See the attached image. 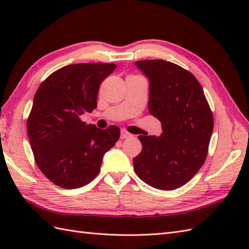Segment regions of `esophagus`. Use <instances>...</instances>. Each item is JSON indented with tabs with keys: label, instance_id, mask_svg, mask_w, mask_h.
I'll return each mask as SVG.
<instances>
[{
	"label": "esophagus",
	"instance_id": "1",
	"mask_svg": "<svg viewBox=\"0 0 249 249\" xmlns=\"http://www.w3.org/2000/svg\"><path fill=\"white\" fill-rule=\"evenodd\" d=\"M129 137H131V135L129 133H127L125 129L121 130V139H127V138H129Z\"/></svg>",
	"mask_w": 249,
	"mask_h": 249
}]
</instances>
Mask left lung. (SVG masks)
<instances>
[{"instance_id":"8db88e82","label":"left lung","mask_w":249,"mask_h":249,"mask_svg":"<svg viewBox=\"0 0 249 249\" xmlns=\"http://www.w3.org/2000/svg\"><path fill=\"white\" fill-rule=\"evenodd\" d=\"M150 81L149 112L160 121V137L139 136L137 176L150 186L173 190L186 184L208 155L214 120L202 87L192 72L163 60L135 63Z\"/></svg>"}]
</instances>
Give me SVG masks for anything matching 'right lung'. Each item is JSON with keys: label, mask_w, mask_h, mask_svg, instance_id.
I'll list each match as a JSON object with an SVG mask.
<instances>
[{"label": "right lung", "mask_w": 249, "mask_h": 249, "mask_svg": "<svg viewBox=\"0 0 249 249\" xmlns=\"http://www.w3.org/2000/svg\"><path fill=\"white\" fill-rule=\"evenodd\" d=\"M115 67L67 65L51 73L35 93L26 129L37 166L57 186L73 189L93 181L105 153L120 138L118 126L99 129L80 119L97 107L100 83Z\"/></svg>", "instance_id": "right-lung-1"}]
</instances>
